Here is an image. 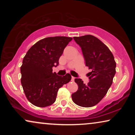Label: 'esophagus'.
Wrapping results in <instances>:
<instances>
[{
    "instance_id": "1",
    "label": "esophagus",
    "mask_w": 135,
    "mask_h": 135,
    "mask_svg": "<svg viewBox=\"0 0 135 135\" xmlns=\"http://www.w3.org/2000/svg\"><path fill=\"white\" fill-rule=\"evenodd\" d=\"M74 79H75V77H73V76H72L71 80H72V81H74Z\"/></svg>"
}]
</instances>
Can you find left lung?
<instances>
[{
    "label": "left lung",
    "instance_id": "obj_1",
    "mask_svg": "<svg viewBox=\"0 0 135 135\" xmlns=\"http://www.w3.org/2000/svg\"><path fill=\"white\" fill-rule=\"evenodd\" d=\"M73 38L81 48L86 66L92 71L88 73L87 85L81 79H75L79 88L72 94V99L78 106L89 108L106 95L115 74L116 63L110 50L96 37L85 35Z\"/></svg>",
    "mask_w": 135,
    "mask_h": 135
}]
</instances>
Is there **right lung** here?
Listing matches in <instances>:
<instances>
[{
    "mask_svg": "<svg viewBox=\"0 0 135 135\" xmlns=\"http://www.w3.org/2000/svg\"><path fill=\"white\" fill-rule=\"evenodd\" d=\"M72 40L64 36L43 38L24 57L20 68L21 85L27 99L34 106L44 108L53 104L59 88L71 80L69 74L59 76L52 68L58 66L64 49Z\"/></svg>",
    "mask_w": 135,
    "mask_h": 135,
    "instance_id": "right-lung-1",
    "label": "right lung"
}]
</instances>
